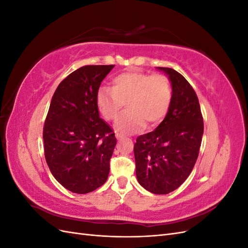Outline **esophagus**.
Instances as JSON below:
<instances>
[{
  "label": "esophagus",
  "instance_id": "1",
  "mask_svg": "<svg viewBox=\"0 0 248 248\" xmlns=\"http://www.w3.org/2000/svg\"><path fill=\"white\" fill-rule=\"evenodd\" d=\"M116 137H117V139H118L119 140H121L123 139V137H122L121 134H120V133H117V134H116Z\"/></svg>",
  "mask_w": 248,
  "mask_h": 248
}]
</instances>
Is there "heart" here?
Masks as SVG:
<instances>
[{
	"label": "heart",
	"mask_w": 248,
	"mask_h": 248,
	"mask_svg": "<svg viewBox=\"0 0 248 248\" xmlns=\"http://www.w3.org/2000/svg\"><path fill=\"white\" fill-rule=\"evenodd\" d=\"M170 79L162 74L128 71L112 79L111 89H100L96 96L97 107L103 118L114 121L125 103L127 109L118 119L116 129L121 134H130L148 125L162 121L171 101Z\"/></svg>",
	"instance_id": "1"
}]
</instances>
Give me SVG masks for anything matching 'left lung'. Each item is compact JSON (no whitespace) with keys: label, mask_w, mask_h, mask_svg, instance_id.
<instances>
[{"label":"left lung","mask_w":248,"mask_h":248,"mask_svg":"<svg viewBox=\"0 0 248 248\" xmlns=\"http://www.w3.org/2000/svg\"><path fill=\"white\" fill-rule=\"evenodd\" d=\"M171 82L169 111L157 128L138 137L134 144L139 183L155 194L177 189L188 178L198 159L204 121L198 96L178 71L158 67Z\"/></svg>","instance_id":"obj_1"}]
</instances>
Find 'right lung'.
Returning <instances> with one entry per match:
<instances>
[{"label": "right lung", "mask_w": 248, "mask_h": 248, "mask_svg": "<svg viewBox=\"0 0 248 248\" xmlns=\"http://www.w3.org/2000/svg\"><path fill=\"white\" fill-rule=\"evenodd\" d=\"M115 65H86L70 73L52 96L43 127L44 156L52 176L74 193L106 183L117 144L99 117L96 96Z\"/></svg>", "instance_id": "1"}]
</instances>
